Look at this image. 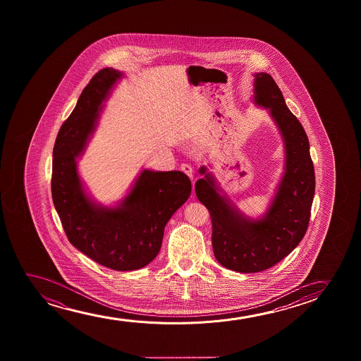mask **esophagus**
Instances as JSON below:
<instances>
[{
    "label": "esophagus",
    "instance_id": "1",
    "mask_svg": "<svg viewBox=\"0 0 361 361\" xmlns=\"http://www.w3.org/2000/svg\"><path fill=\"white\" fill-rule=\"evenodd\" d=\"M181 170H183V173H186L188 176H190V178H193V168L191 164H181Z\"/></svg>",
    "mask_w": 361,
    "mask_h": 361
}]
</instances>
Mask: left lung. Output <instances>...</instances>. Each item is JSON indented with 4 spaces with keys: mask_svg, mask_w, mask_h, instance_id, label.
Returning <instances> with one entry per match:
<instances>
[{
    "mask_svg": "<svg viewBox=\"0 0 361 361\" xmlns=\"http://www.w3.org/2000/svg\"><path fill=\"white\" fill-rule=\"evenodd\" d=\"M254 86L255 104L270 109L286 150L285 173L267 214L245 217L219 195L204 166L200 169L204 178L195 183L196 196L211 214L214 257L223 267L244 274L270 269L298 245L308 228L316 188L310 142L281 90L267 73L255 74Z\"/></svg>",
    "mask_w": 361,
    "mask_h": 361,
    "instance_id": "obj_1",
    "label": "left lung"
}]
</instances>
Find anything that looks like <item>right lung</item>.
I'll return each instance as SVG.
<instances>
[{
	"mask_svg": "<svg viewBox=\"0 0 361 361\" xmlns=\"http://www.w3.org/2000/svg\"><path fill=\"white\" fill-rule=\"evenodd\" d=\"M122 74L104 68L94 75L60 128L51 171V196L69 242L94 262L117 271H130L155 259L164 228L188 201L191 181L181 171L143 170L117 207L90 200L76 169V159L94 132L101 104Z\"/></svg>",
	"mask_w": 361,
	"mask_h": 361,
	"instance_id": "obj_1",
	"label": "right lung"
}]
</instances>
